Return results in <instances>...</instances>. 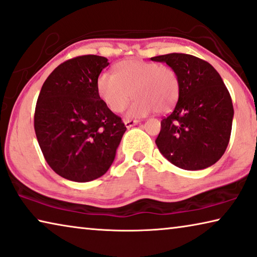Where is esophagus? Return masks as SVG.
<instances>
[{"label":"esophagus","instance_id":"esophagus-1","mask_svg":"<svg viewBox=\"0 0 257 257\" xmlns=\"http://www.w3.org/2000/svg\"><path fill=\"white\" fill-rule=\"evenodd\" d=\"M138 123V120H133V119H125L124 120V124L127 128H132L134 125Z\"/></svg>","mask_w":257,"mask_h":257}]
</instances>
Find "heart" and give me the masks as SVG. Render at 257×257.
<instances>
[{
	"instance_id": "heart-1",
	"label": "heart",
	"mask_w": 257,
	"mask_h": 257,
	"mask_svg": "<svg viewBox=\"0 0 257 257\" xmlns=\"http://www.w3.org/2000/svg\"><path fill=\"white\" fill-rule=\"evenodd\" d=\"M116 75L103 72L96 88L100 99L113 112H121L133 96L136 98L128 109L129 116H144L153 112L166 113L180 97L177 73L159 63L140 59L122 60L116 65Z\"/></svg>"
}]
</instances>
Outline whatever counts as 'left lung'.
Returning <instances> with one entry per match:
<instances>
[{"label": "left lung", "instance_id": "1", "mask_svg": "<svg viewBox=\"0 0 257 257\" xmlns=\"http://www.w3.org/2000/svg\"><path fill=\"white\" fill-rule=\"evenodd\" d=\"M151 59L172 67L181 85L175 109L161 121L159 151L178 168H208L222 158L230 141L233 105L229 90L217 71L198 57L168 54Z\"/></svg>", "mask_w": 257, "mask_h": 257}]
</instances>
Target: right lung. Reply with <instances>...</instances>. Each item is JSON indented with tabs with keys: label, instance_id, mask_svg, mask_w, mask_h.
<instances>
[{
	"label": "right lung",
	"instance_id": "right-lung-1",
	"mask_svg": "<svg viewBox=\"0 0 257 257\" xmlns=\"http://www.w3.org/2000/svg\"><path fill=\"white\" fill-rule=\"evenodd\" d=\"M107 58L84 55L57 66L41 88L34 129L43 157L56 174L90 182L107 172L125 132L97 92Z\"/></svg>",
	"mask_w": 257,
	"mask_h": 257
}]
</instances>
